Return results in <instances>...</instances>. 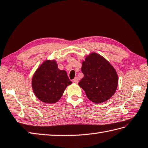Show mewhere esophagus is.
Wrapping results in <instances>:
<instances>
[{
    "instance_id": "obj_1",
    "label": "esophagus",
    "mask_w": 148,
    "mask_h": 148,
    "mask_svg": "<svg viewBox=\"0 0 148 148\" xmlns=\"http://www.w3.org/2000/svg\"><path fill=\"white\" fill-rule=\"evenodd\" d=\"M78 82H79V79H78V77H76L74 78V79H73V82L75 83H77Z\"/></svg>"
}]
</instances>
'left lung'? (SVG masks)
<instances>
[{"label":"left lung","mask_w":148,"mask_h":148,"mask_svg":"<svg viewBox=\"0 0 148 148\" xmlns=\"http://www.w3.org/2000/svg\"><path fill=\"white\" fill-rule=\"evenodd\" d=\"M84 77L78 85L88 99L94 103L108 101L115 94L118 85V75L108 60L96 53H92L82 62Z\"/></svg>","instance_id":"obj_1"}]
</instances>
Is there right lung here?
I'll return each instance as SVG.
<instances>
[{
  "label": "right lung",
  "mask_w": 148,
  "mask_h": 148,
  "mask_svg": "<svg viewBox=\"0 0 148 148\" xmlns=\"http://www.w3.org/2000/svg\"><path fill=\"white\" fill-rule=\"evenodd\" d=\"M71 84L66 71L60 70L54 60L43 62L32 78V88L36 97L48 104L58 102L66 86Z\"/></svg>",
  "instance_id": "add662e5"
}]
</instances>
